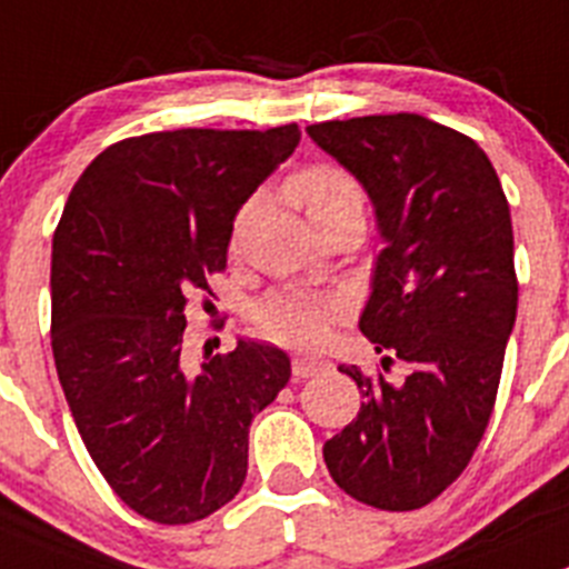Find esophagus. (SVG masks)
<instances>
[{"label": "esophagus", "mask_w": 569, "mask_h": 569, "mask_svg": "<svg viewBox=\"0 0 569 569\" xmlns=\"http://www.w3.org/2000/svg\"><path fill=\"white\" fill-rule=\"evenodd\" d=\"M329 366H332V362L323 360V357H316V355H296L293 357V375L296 377L323 375V371H329Z\"/></svg>", "instance_id": "obj_1"}]
</instances>
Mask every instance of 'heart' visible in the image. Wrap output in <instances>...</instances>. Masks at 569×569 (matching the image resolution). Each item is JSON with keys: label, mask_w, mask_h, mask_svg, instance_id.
Masks as SVG:
<instances>
[{"label": "heart", "mask_w": 569, "mask_h": 569, "mask_svg": "<svg viewBox=\"0 0 569 569\" xmlns=\"http://www.w3.org/2000/svg\"><path fill=\"white\" fill-rule=\"evenodd\" d=\"M296 203H301L312 226H323L329 220L346 214H362V192L355 178L335 164H312L296 172L288 183ZM253 207H246L234 220V240L240 237L248 214ZM340 316L338 301L318 299L307 293H276L253 307V323L259 332L268 335L276 343L288 346H316L327 338L329 323Z\"/></svg>", "instance_id": "obj_1"}]
</instances>
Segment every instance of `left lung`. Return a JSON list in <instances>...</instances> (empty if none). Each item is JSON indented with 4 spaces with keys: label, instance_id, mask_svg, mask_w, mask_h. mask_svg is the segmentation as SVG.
Segmentation results:
<instances>
[{
    "label": "left lung",
    "instance_id": "left-lung-1",
    "mask_svg": "<svg viewBox=\"0 0 569 569\" xmlns=\"http://www.w3.org/2000/svg\"><path fill=\"white\" fill-rule=\"evenodd\" d=\"M312 142L360 181L382 251L360 332L408 362L391 382L340 366L360 413L323 443L335 483L382 511L436 500L467 469L489 425L517 321L508 200L489 156L419 113L332 119Z\"/></svg>",
    "mask_w": 569,
    "mask_h": 569
}]
</instances>
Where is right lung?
<instances>
[{
  "instance_id": "right-lung-1",
  "label": "right lung",
  "mask_w": 569,
  "mask_h": 569,
  "mask_svg": "<svg viewBox=\"0 0 569 569\" xmlns=\"http://www.w3.org/2000/svg\"><path fill=\"white\" fill-rule=\"evenodd\" d=\"M299 126L144 133L102 150L52 237V355L91 461L144 519L187 525L234 500L248 430L290 380L257 340L200 366L181 355L187 299L212 293L234 218L288 161Z\"/></svg>"
}]
</instances>
